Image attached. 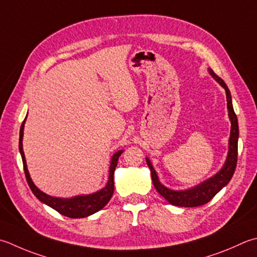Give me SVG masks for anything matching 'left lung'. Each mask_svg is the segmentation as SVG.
<instances>
[{"instance_id": "8db88e82", "label": "left lung", "mask_w": 257, "mask_h": 257, "mask_svg": "<svg viewBox=\"0 0 257 257\" xmlns=\"http://www.w3.org/2000/svg\"><path fill=\"white\" fill-rule=\"evenodd\" d=\"M210 74L217 80L219 84L226 90V98H227V108H228V115L232 122V128H230V137H229V150L228 156L226 159L224 167L220 169V172L216 174L214 177L206 180L203 184L198 185L197 187L188 190H182V192H175V190L166 188L165 186L159 183L157 174H156L153 165L147 158V165L152 172V179L155 188L157 192L167 200L169 204L175 206H180V207H197V206L205 205L212 199L214 196L217 194L224 186L229 183L232 179L236 164H237V143H238V122L237 117L233 109L232 104V97L227 88V85L220 79L217 74H215L213 70H209Z\"/></svg>"}]
</instances>
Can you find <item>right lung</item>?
Masks as SVG:
<instances>
[{
  "instance_id": "1",
  "label": "right lung",
  "mask_w": 257,
  "mask_h": 257,
  "mask_svg": "<svg viewBox=\"0 0 257 257\" xmlns=\"http://www.w3.org/2000/svg\"><path fill=\"white\" fill-rule=\"evenodd\" d=\"M24 122L25 119L21 124V129H20V139H19V149L22 156V162H23V169L25 174V178L27 182L31 188L32 193L35 195L39 200H41L42 203L47 204L50 207L57 210L63 216H67L70 218H82L87 217L89 215H92L97 213L98 210L102 209L108 202L112 197L113 190H114V184H113V174L115 166L118 164V159L120 155L122 154V150L115 153L111 159V164H110V170H109V180L105 187L102 188L99 192L94 193L92 195L87 196H77V197L69 198V199H62V198H55L51 197L47 194H44L41 190L37 188V186L33 184V182L30 178V175L27 168V163H25L24 152L22 147V138H23V129H24Z\"/></svg>"
}]
</instances>
